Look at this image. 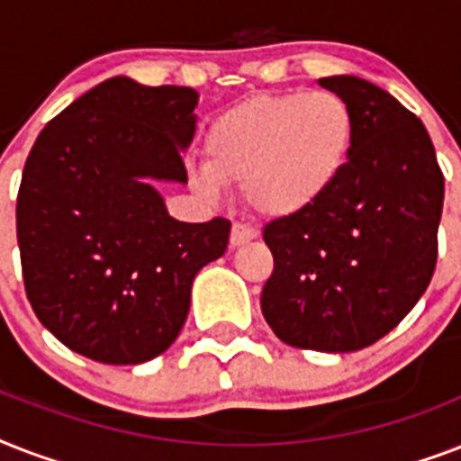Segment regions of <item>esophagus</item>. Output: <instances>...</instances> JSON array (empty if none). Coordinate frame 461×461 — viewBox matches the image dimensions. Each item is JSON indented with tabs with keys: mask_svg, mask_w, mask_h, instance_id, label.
<instances>
[{
	"mask_svg": "<svg viewBox=\"0 0 461 461\" xmlns=\"http://www.w3.org/2000/svg\"><path fill=\"white\" fill-rule=\"evenodd\" d=\"M258 237V231L253 230L251 224H244V222H234L231 224V234H230V246L231 249H239V246L249 244L253 239Z\"/></svg>",
	"mask_w": 461,
	"mask_h": 461,
	"instance_id": "34e87169",
	"label": "esophagus"
}]
</instances>
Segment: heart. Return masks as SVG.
<instances>
[{
	"label": "heart",
	"mask_w": 461,
	"mask_h": 461,
	"mask_svg": "<svg viewBox=\"0 0 461 461\" xmlns=\"http://www.w3.org/2000/svg\"><path fill=\"white\" fill-rule=\"evenodd\" d=\"M354 140L357 119L337 93H258L217 114L205 136L208 162L188 167V181L205 201H220L227 181H237L249 208L287 220L332 191Z\"/></svg>",
	"instance_id": "obj_1"
}]
</instances>
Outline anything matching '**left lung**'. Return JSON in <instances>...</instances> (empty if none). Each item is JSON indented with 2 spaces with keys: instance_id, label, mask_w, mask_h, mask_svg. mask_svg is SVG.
Returning <instances> with one entry per match:
<instances>
[{
  "instance_id": "obj_1",
  "label": "left lung",
  "mask_w": 461,
  "mask_h": 461,
  "mask_svg": "<svg viewBox=\"0 0 461 461\" xmlns=\"http://www.w3.org/2000/svg\"><path fill=\"white\" fill-rule=\"evenodd\" d=\"M349 103V165L318 205L266 224L275 270L267 325L299 349L358 351L400 325L429 289L445 179L421 119L357 76L318 81Z\"/></svg>"
}]
</instances>
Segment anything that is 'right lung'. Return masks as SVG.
Segmentation results:
<instances>
[{
  "label": "right lung",
  "mask_w": 461,
  "mask_h": 461,
  "mask_svg": "<svg viewBox=\"0 0 461 461\" xmlns=\"http://www.w3.org/2000/svg\"><path fill=\"white\" fill-rule=\"evenodd\" d=\"M198 93L114 76L40 131L25 159L16 237L25 294L68 349L143 364L169 349L195 275L227 251L231 224L179 222L155 184H186L181 153Z\"/></svg>",
  "instance_id": "right-lung-1"
}]
</instances>
